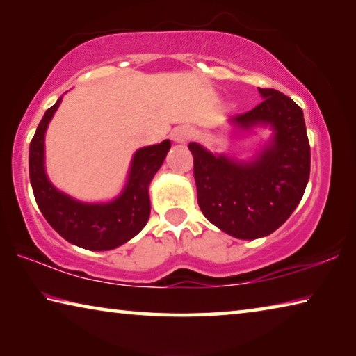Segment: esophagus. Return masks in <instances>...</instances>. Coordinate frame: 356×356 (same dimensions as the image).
Instances as JSON below:
<instances>
[{
  "label": "esophagus",
  "instance_id": "obj_1",
  "mask_svg": "<svg viewBox=\"0 0 356 356\" xmlns=\"http://www.w3.org/2000/svg\"><path fill=\"white\" fill-rule=\"evenodd\" d=\"M171 136L176 143H185L193 136V129L186 127V125H182V127H177L176 130H174Z\"/></svg>",
  "mask_w": 356,
  "mask_h": 356
}]
</instances>
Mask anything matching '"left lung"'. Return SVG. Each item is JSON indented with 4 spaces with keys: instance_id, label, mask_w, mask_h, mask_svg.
<instances>
[{
    "instance_id": "1",
    "label": "left lung",
    "mask_w": 356,
    "mask_h": 356,
    "mask_svg": "<svg viewBox=\"0 0 356 356\" xmlns=\"http://www.w3.org/2000/svg\"><path fill=\"white\" fill-rule=\"evenodd\" d=\"M264 100L232 118L243 129L272 124L276 135L256 161L234 163L196 143L193 154L197 204L204 216L237 238H259L276 231L303 197L311 171V150L301 108L272 88H259Z\"/></svg>"
}]
</instances>
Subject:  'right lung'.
<instances>
[{
	"label": "right lung",
	"instance_id": "add662e5",
	"mask_svg": "<svg viewBox=\"0 0 356 356\" xmlns=\"http://www.w3.org/2000/svg\"><path fill=\"white\" fill-rule=\"evenodd\" d=\"M61 99L48 108L29 144V180L35 202L55 231L67 242L91 251L118 248L146 226L150 213L149 184L163 165L170 141L138 150L122 195L108 204H81L59 193L44 171V135Z\"/></svg>",
	"mask_w": 356,
	"mask_h": 356
}]
</instances>
